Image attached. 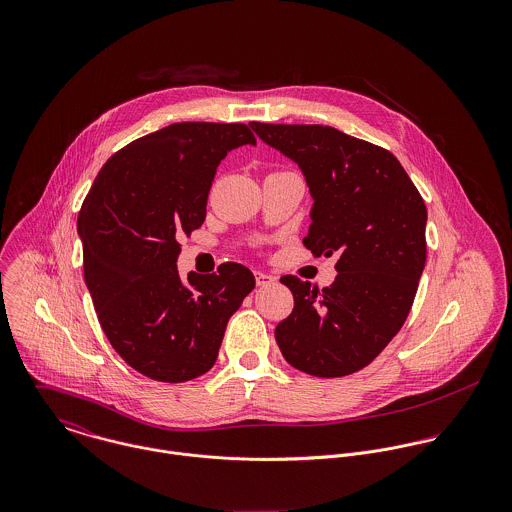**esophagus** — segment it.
<instances>
[{
    "instance_id": "obj_1",
    "label": "esophagus",
    "mask_w": 512,
    "mask_h": 512,
    "mask_svg": "<svg viewBox=\"0 0 512 512\" xmlns=\"http://www.w3.org/2000/svg\"><path fill=\"white\" fill-rule=\"evenodd\" d=\"M256 284H258L260 288H266V286L276 284V278H274V276H268V274H264V272H256Z\"/></svg>"
}]
</instances>
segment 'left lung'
I'll return each mask as SVG.
<instances>
[{"label":"left lung","instance_id":"obj_1","mask_svg":"<svg viewBox=\"0 0 512 512\" xmlns=\"http://www.w3.org/2000/svg\"><path fill=\"white\" fill-rule=\"evenodd\" d=\"M301 169L313 207L303 244L339 254L335 282L321 292L295 276L280 282L293 311L276 327L284 359L335 378L372 363L404 325L426 264V205L386 149L331 126L250 124Z\"/></svg>","mask_w":512,"mask_h":512}]
</instances>
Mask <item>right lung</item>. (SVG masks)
Listing matches in <instances>:
<instances>
[{
    "mask_svg": "<svg viewBox=\"0 0 512 512\" xmlns=\"http://www.w3.org/2000/svg\"><path fill=\"white\" fill-rule=\"evenodd\" d=\"M240 146H256L244 124H171L116 151L82 203L76 230L98 321L147 378L187 382L211 370L228 319L256 286L236 262L187 282L177 270V238L203 224L217 167Z\"/></svg>",
    "mask_w": 512,
    "mask_h": 512,
    "instance_id": "1",
    "label": "right lung"
}]
</instances>
